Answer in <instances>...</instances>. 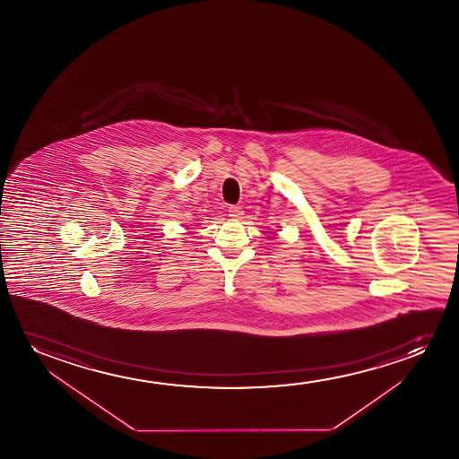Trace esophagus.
Here are the masks:
<instances>
[{"label": "esophagus", "mask_w": 459, "mask_h": 459, "mask_svg": "<svg viewBox=\"0 0 459 459\" xmlns=\"http://www.w3.org/2000/svg\"><path fill=\"white\" fill-rule=\"evenodd\" d=\"M243 208L238 207V205H232V207H229V216H232L233 220H239L241 216H243Z\"/></svg>", "instance_id": "obj_1"}]
</instances>
